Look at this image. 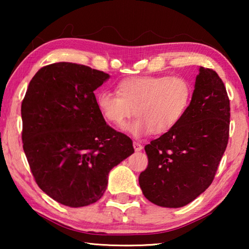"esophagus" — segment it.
Returning a JSON list of instances; mask_svg holds the SVG:
<instances>
[{
	"label": "esophagus",
	"instance_id": "34e87169",
	"mask_svg": "<svg viewBox=\"0 0 249 249\" xmlns=\"http://www.w3.org/2000/svg\"><path fill=\"white\" fill-rule=\"evenodd\" d=\"M133 146H134L135 151H141L142 149V146L138 142H133Z\"/></svg>",
	"mask_w": 249,
	"mask_h": 249
}]
</instances>
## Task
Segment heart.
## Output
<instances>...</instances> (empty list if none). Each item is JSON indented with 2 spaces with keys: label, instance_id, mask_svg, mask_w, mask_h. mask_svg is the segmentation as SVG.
<instances>
[{
  "label": "heart",
  "instance_id": "obj_1",
  "mask_svg": "<svg viewBox=\"0 0 249 249\" xmlns=\"http://www.w3.org/2000/svg\"><path fill=\"white\" fill-rule=\"evenodd\" d=\"M191 84L181 75H148L122 80L116 94L100 92L96 105L108 123L123 127L134 114L137 119L126 129L135 137L148 133L162 135L176 127L191 101Z\"/></svg>",
  "mask_w": 249,
  "mask_h": 249
}]
</instances>
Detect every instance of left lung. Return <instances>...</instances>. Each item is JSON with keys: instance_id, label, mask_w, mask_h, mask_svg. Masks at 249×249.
Listing matches in <instances>:
<instances>
[{"instance_id": "obj_1", "label": "left lung", "mask_w": 249, "mask_h": 249, "mask_svg": "<svg viewBox=\"0 0 249 249\" xmlns=\"http://www.w3.org/2000/svg\"><path fill=\"white\" fill-rule=\"evenodd\" d=\"M230 99L215 71L200 67L187 112L176 127L145 146L140 175L147 200L181 208L210 187L229 142Z\"/></svg>"}]
</instances>
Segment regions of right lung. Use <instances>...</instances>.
Wrapping results in <instances>:
<instances>
[{"label":"right lung","instance_id":"add662e5","mask_svg":"<svg viewBox=\"0 0 249 249\" xmlns=\"http://www.w3.org/2000/svg\"><path fill=\"white\" fill-rule=\"evenodd\" d=\"M109 78L72 62L40 68L22 102L23 149L36 183L59 203L80 208L107 190L108 172L134 153L105 122L94 90Z\"/></svg>","mask_w":249,"mask_h":249}]
</instances>
